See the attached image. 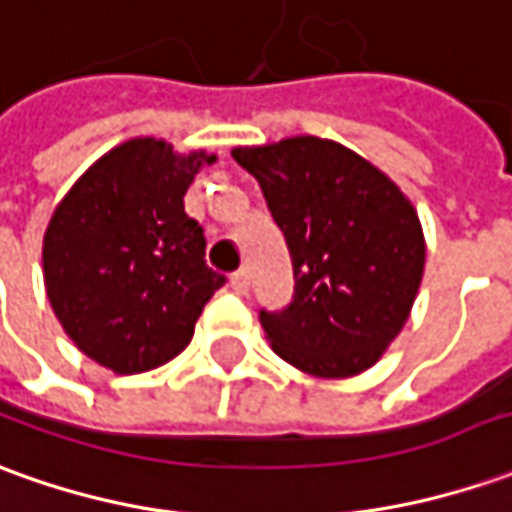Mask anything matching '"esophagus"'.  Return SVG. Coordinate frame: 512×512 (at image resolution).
Wrapping results in <instances>:
<instances>
[{
	"instance_id": "obj_1",
	"label": "esophagus",
	"mask_w": 512,
	"mask_h": 512,
	"mask_svg": "<svg viewBox=\"0 0 512 512\" xmlns=\"http://www.w3.org/2000/svg\"><path fill=\"white\" fill-rule=\"evenodd\" d=\"M229 285H232V291L235 294H249V274L246 271H235L232 277H229Z\"/></svg>"
}]
</instances>
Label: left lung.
Masks as SVG:
<instances>
[{"mask_svg":"<svg viewBox=\"0 0 512 512\" xmlns=\"http://www.w3.org/2000/svg\"><path fill=\"white\" fill-rule=\"evenodd\" d=\"M294 266V297L260 311L274 353L319 378L370 370L415 305L426 241L398 184L333 139L235 148Z\"/></svg>","mask_w":512,"mask_h":512,"instance_id":"1","label":"left lung"}]
</instances>
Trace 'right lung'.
<instances>
[{
    "label": "right lung",
    "instance_id": "right-lung-1",
    "mask_svg": "<svg viewBox=\"0 0 512 512\" xmlns=\"http://www.w3.org/2000/svg\"><path fill=\"white\" fill-rule=\"evenodd\" d=\"M215 156L165 139L111 148L61 198L44 232V285L78 350L117 375L168 364L227 283L204 260V229L184 193Z\"/></svg>",
    "mask_w": 512,
    "mask_h": 512
}]
</instances>
